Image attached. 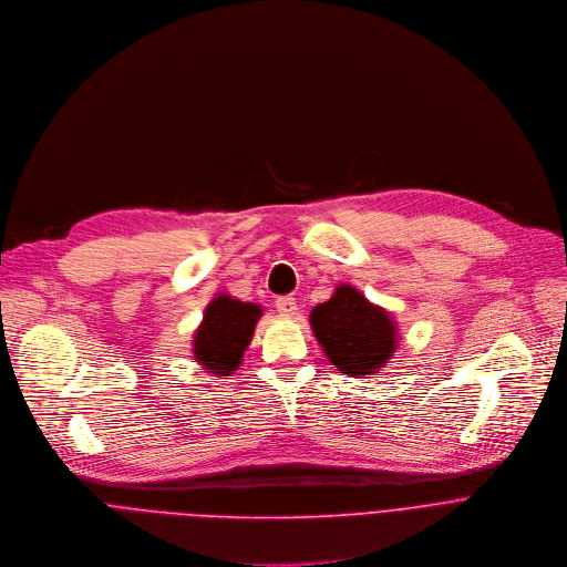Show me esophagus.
I'll return each mask as SVG.
<instances>
[{
    "instance_id": "34e87169",
    "label": "esophagus",
    "mask_w": 567,
    "mask_h": 567,
    "mask_svg": "<svg viewBox=\"0 0 567 567\" xmlns=\"http://www.w3.org/2000/svg\"><path fill=\"white\" fill-rule=\"evenodd\" d=\"M275 306H277V310H279L281 315H297V299H295V297H290V295L277 297Z\"/></svg>"
}]
</instances>
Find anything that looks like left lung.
<instances>
[{
    "mask_svg": "<svg viewBox=\"0 0 567 567\" xmlns=\"http://www.w3.org/2000/svg\"><path fill=\"white\" fill-rule=\"evenodd\" d=\"M310 326L332 367L349 375H371L382 369L398 342L389 312L347 284L312 308Z\"/></svg>",
    "mask_w": 567,
    "mask_h": 567,
    "instance_id": "8db88e82",
    "label": "left lung"
}]
</instances>
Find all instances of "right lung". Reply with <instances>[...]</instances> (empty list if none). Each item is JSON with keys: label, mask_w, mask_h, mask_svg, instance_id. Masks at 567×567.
Listing matches in <instances>:
<instances>
[{"label": "right lung", "mask_w": 567, "mask_h": 567, "mask_svg": "<svg viewBox=\"0 0 567 567\" xmlns=\"http://www.w3.org/2000/svg\"><path fill=\"white\" fill-rule=\"evenodd\" d=\"M261 317L257 303H244L228 295H218L205 308L203 323L194 334V358L216 375H230L241 364L255 326Z\"/></svg>", "instance_id": "add662e5"}]
</instances>
